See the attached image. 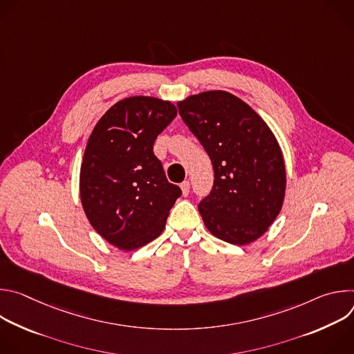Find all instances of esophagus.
Masks as SVG:
<instances>
[{
  "label": "esophagus",
  "instance_id": "1",
  "mask_svg": "<svg viewBox=\"0 0 354 354\" xmlns=\"http://www.w3.org/2000/svg\"><path fill=\"white\" fill-rule=\"evenodd\" d=\"M180 189H182V194L186 197L189 194V190H190V183L189 180H185L180 183Z\"/></svg>",
  "mask_w": 354,
  "mask_h": 354
}]
</instances>
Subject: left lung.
Segmentation results:
<instances>
[{"instance_id": "1", "label": "left lung", "mask_w": 354, "mask_h": 354, "mask_svg": "<svg viewBox=\"0 0 354 354\" xmlns=\"http://www.w3.org/2000/svg\"><path fill=\"white\" fill-rule=\"evenodd\" d=\"M182 120L205 147L214 185L198 212L217 238L246 245L279 216L286 168L279 142L262 118L225 91H207L178 102Z\"/></svg>"}]
</instances>
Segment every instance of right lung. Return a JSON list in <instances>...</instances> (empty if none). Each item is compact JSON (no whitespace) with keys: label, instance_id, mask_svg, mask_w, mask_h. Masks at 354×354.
<instances>
[{"label":"right lung","instance_id":"right-lung-1","mask_svg":"<svg viewBox=\"0 0 354 354\" xmlns=\"http://www.w3.org/2000/svg\"><path fill=\"white\" fill-rule=\"evenodd\" d=\"M176 113L167 100L126 97L100 118L89 136L80 174L81 203L93 230L122 250L156 239L182 194L168 182L153 151Z\"/></svg>","mask_w":354,"mask_h":354}]
</instances>
